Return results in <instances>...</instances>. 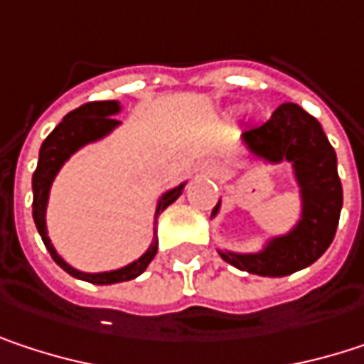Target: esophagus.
<instances>
[{
	"mask_svg": "<svg viewBox=\"0 0 364 364\" xmlns=\"http://www.w3.org/2000/svg\"><path fill=\"white\" fill-rule=\"evenodd\" d=\"M206 175H215V171L213 168H206Z\"/></svg>",
	"mask_w": 364,
	"mask_h": 364,
	"instance_id": "34e87169",
	"label": "esophagus"
}]
</instances>
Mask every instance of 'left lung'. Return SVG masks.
I'll return each instance as SVG.
<instances>
[{
	"label": "left lung",
	"mask_w": 364,
	"mask_h": 364,
	"mask_svg": "<svg viewBox=\"0 0 364 364\" xmlns=\"http://www.w3.org/2000/svg\"><path fill=\"white\" fill-rule=\"evenodd\" d=\"M242 141L261 160L293 164L304 210L293 232L269 240L261 253H221V257L257 276H289L312 265L335 238L343 204L335 149L318 119L295 103H282L267 122L247 128ZM219 204L213 215H217Z\"/></svg>",
	"instance_id": "8db88e82"
}]
</instances>
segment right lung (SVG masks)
Segmentation results:
<instances>
[{
	"instance_id": "add662e5",
	"label": "right lung",
	"mask_w": 364,
	"mask_h": 364,
	"mask_svg": "<svg viewBox=\"0 0 364 364\" xmlns=\"http://www.w3.org/2000/svg\"><path fill=\"white\" fill-rule=\"evenodd\" d=\"M119 111L117 101H95V103H86L71 113H67L63 117V122L46 136V141L41 143L39 149V162H37L36 173H33V221H36L37 232L48 249L50 257L73 278L92 282V284H113V282H126L132 280L136 276H141L147 265L151 263V259L158 253V238H154L151 247L147 249V253L139 257L136 261L113 269V272H101V274H86L80 272L75 267H71L69 263H65L58 253L54 251L50 238H48V230H46V206H48V196H50V185L54 181L56 173L60 171V166L69 160L71 154H75L80 147H84L86 143L99 141L105 134H109L111 130L119 124L117 119H113V115ZM185 183L179 187L166 191L156 208V217L168 206L173 204L179 196H181Z\"/></svg>"
}]
</instances>
